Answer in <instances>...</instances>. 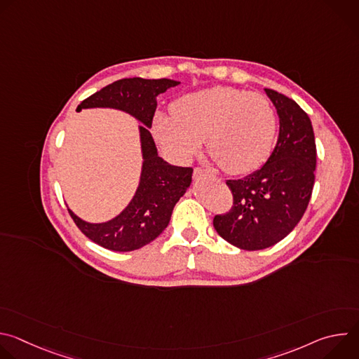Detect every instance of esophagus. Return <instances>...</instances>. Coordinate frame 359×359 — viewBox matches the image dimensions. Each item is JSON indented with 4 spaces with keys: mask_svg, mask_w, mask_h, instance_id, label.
<instances>
[{
    "mask_svg": "<svg viewBox=\"0 0 359 359\" xmlns=\"http://www.w3.org/2000/svg\"><path fill=\"white\" fill-rule=\"evenodd\" d=\"M194 177L198 179V177H213L212 172L206 170V169H201V168H196L194 169Z\"/></svg>",
    "mask_w": 359,
    "mask_h": 359,
    "instance_id": "obj_1",
    "label": "esophagus"
}]
</instances>
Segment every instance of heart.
<instances>
[{
    "label": "heart",
    "instance_id": "b5f03b06",
    "mask_svg": "<svg viewBox=\"0 0 359 359\" xmlns=\"http://www.w3.org/2000/svg\"><path fill=\"white\" fill-rule=\"evenodd\" d=\"M277 132L276 112L260 93L213 86L179 97L172 114H156L155 139L175 156L187 159L206 139L212 159L230 175H245L270 158Z\"/></svg>",
    "mask_w": 359,
    "mask_h": 359
}]
</instances>
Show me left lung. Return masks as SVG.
Returning <instances> with one entry per match:
<instances>
[{"instance_id": "1", "label": "left lung", "mask_w": 359, "mask_h": 359, "mask_svg": "<svg viewBox=\"0 0 359 359\" xmlns=\"http://www.w3.org/2000/svg\"><path fill=\"white\" fill-rule=\"evenodd\" d=\"M280 118L277 144L269 161L244 179L227 180L233 206L213 226L241 250H263L288 236L309 206L317 165L311 121L295 100L264 89Z\"/></svg>"}]
</instances>
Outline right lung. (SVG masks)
<instances>
[{"label":"right lung","mask_w":359,"mask_h":359,"mask_svg":"<svg viewBox=\"0 0 359 359\" xmlns=\"http://www.w3.org/2000/svg\"><path fill=\"white\" fill-rule=\"evenodd\" d=\"M179 85L172 79H119L81 102L85 108H115L140 121L143 166L139 187L128 208L115 219L92 224L81 220L69 209L78 229L93 243L114 251L137 250L155 240L169 224L175 204L191 183V168H179L158 156V149L149 132L156 111V97Z\"/></svg>","instance_id":"right-lung-1"}]
</instances>
